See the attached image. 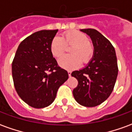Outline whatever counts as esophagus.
Segmentation results:
<instances>
[{"label":"esophagus","mask_w":132,"mask_h":132,"mask_svg":"<svg viewBox=\"0 0 132 132\" xmlns=\"http://www.w3.org/2000/svg\"><path fill=\"white\" fill-rule=\"evenodd\" d=\"M68 74H69V76H71V71H68Z\"/></svg>","instance_id":"esophagus-1"}]
</instances>
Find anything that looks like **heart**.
I'll list each match as a JSON object with an SVG mask.
<instances>
[{
	"mask_svg": "<svg viewBox=\"0 0 132 132\" xmlns=\"http://www.w3.org/2000/svg\"><path fill=\"white\" fill-rule=\"evenodd\" d=\"M73 45L70 49L71 54L64 55L59 59V65L63 69L72 70L78 68L80 63L90 62L94 54V47L85 34L72 30L64 32L62 37L55 36L50 43V51L54 57L63 54L66 46Z\"/></svg>",
	"mask_w": 132,
	"mask_h": 132,
	"instance_id": "heart-1",
	"label": "heart"
}]
</instances>
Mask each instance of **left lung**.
<instances>
[{
	"instance_id": "obj_1",
	"label": "left lung",
	"mask_w": 132,
	"mask_h": 132,
	"mask_svg": "<svg viewBox=\"0 0 132 132\" xmlns=\"http://www.w3.org/2000/svg\"><path fill=\"white\" fill-rule=\"evenodd\" d=\"M80 31L91 38L94 54L84 69L72 72L78 82L73 95L80 105L95 107L108 99L113 90L118 74L116 53L110 42L97 30Z\"/></svg>"
}]
</instances>
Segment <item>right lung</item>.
I'll return each instance as SVG.
<instances>
[{
	"instance_id": "add662e5",
	"label": "right lung",
	"mask_w": 132,
	"mask_h": 132,
	"mask_svg": "<svg viewBox=\"0 0 132 132\" xmlns=\"http://www.w3.org/2000/svg\"><path fill=\"white\" fill-rule=\"evenodd\" d=\"M58 32L41 30L20 44L12 63L15 88L27 105L44 108L54 102L59 88L69 78L68 72L58 66L50 43Z\"/></svg>"
}]
</instances>
